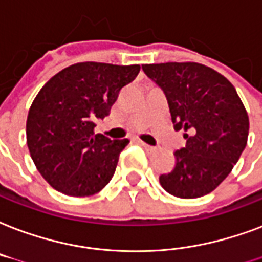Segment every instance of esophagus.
<instances>
[{
  "label": "esophagus",
  "mask_w": 262,
  "mask_h": 262,
  "mask_svg": "<svg viewBox=\"0 0 262 262\" xmlns=\"http://www.w3.org/2000/svg\"><path fill=\"white\" fill-rule=\"evenodd\" d=\"M138 145H141L142 147L147 150V151H154V150H156V147H154V146L147 145V143H145V142H142V141H138Z\"/></svg>",
  "instance_id": "1"
}]
</instances>
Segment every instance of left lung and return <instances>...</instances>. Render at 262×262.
<instances>
[{
	"label": "left lung",
	"mask_w": 262,
	"mask_h": 262,
	"mask_svg": "<svg viewBox=\"0 0 262 262\" xmlns=\"http://www.w3.org/2000/svg\"><path fill=\"white\" fill-rule=\"evenodd\" d=\"M142 70L167 97L176 131L186 146L176 150L175 168L160 176L167 192L198 198L213 191L246 147L249 117L235 87L223 75L196 62L146 64Z\"/></svg>",
	"instance_id": "obj_1"
}]
</instances>
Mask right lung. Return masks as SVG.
Segmentation results:
<instances>
[{
  "mask_svg": "<svg viewBox=\"0 0 262 262\" xmlns=\"http://www.w3.org/2000/svg\"><path fill=\"white\" fill-rule=\"evenodd\" d=\"M139 70V66L79 62L40 89L28 112L27 146L39 173L57 191L93 195L111 182L129 141L94 135L95 121L109 116L120 90Z\"/></svg>",
  "mask_w": 262,
  "mask_h": 262,
  "instance_id": "right-lung-1",
  "label": "right lung"
}]
</instances>
